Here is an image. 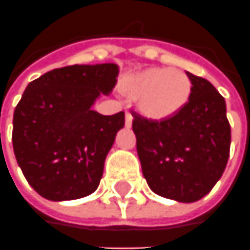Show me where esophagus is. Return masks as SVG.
<instances>
[{
	"label": "esophagus",
	"instance_id": "obj_1",
	"mask_svg": "<svg viewBox=\"0 0 250 250\" xmlns=\"http://www.w3.org/2000/svg\"><path fill=\"white\" fill-rule=\"evenodd\" d=\"M132 121H133V117H132V114H130L129 111H126V113H125V125L129 128V126L132 125Z\"/></svg>",
	"mask_w": 250,
	"mask_h": 250
}]
</instances>
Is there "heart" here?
<instances>
[{
	"mask_svg": "<svg viewBox=\"0 0 250 250\" xmlns=\"http://www.w3.org/2000/svg\"><path fill=\"white\" fill-rule=\"evenodd\" d=\"M129 95L137 98L143 114L151 120H166L185 107L192 94L188 75L175 68H148L125 84Z\"/></svg>",
	"mask_w": 250,
	"mask_h": 250,
	"instance_id": "1",
	"label": "heart"
}]
</instances>
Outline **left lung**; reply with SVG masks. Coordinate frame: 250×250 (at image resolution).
I'll return each mask as SVG.
<instances>
[{
	"label": "left lung",
	"instance_id": "obj_1",
	"mask_svg": "<svg viewBox=\"0 0 250 250\" xmlns=\"http://www.w3.org/2000/svg\"><path fill=\"white\" fill-rule=\"evenodd\" d=\"M192 94L177 114L148 121L133 113L132 128L144 178L162 197L193 203L219 181L230 154L226 102L211 83L188 72Z\"/></svg>",
	"mask_w": 250,
	"mask_h": 250
}]
</instances>
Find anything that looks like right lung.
<instances>
[{"label": "right lung", "mask_w": 250, "mask_h": 250, "mask_svg": "<svg viewBox=\"0 0 250 250\" xmlns=\"http://www.w3.org/2000/svg\"><path fill=\"white\" fill-rule=\"evenodd\" d=\"M118 65H72L31 82L13 114V151L25 180L51 201L94 193L125 113L92 110L117 83Z\"/></svg>", "instance_id": "1"}]
</instances>
